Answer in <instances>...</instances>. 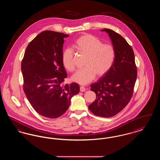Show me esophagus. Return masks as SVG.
<instances>
[{
    "mask_svg": "<svg viewBox=\"0 0 160 160\" xmlns=\"http://www.w3.org/2000/svg\"><path fill=\"white\" fill-rule=\"evenodd\" d=\"M80 92L86 91V88H85L84 86H80Z\"/></svg>",
    "mask_w": 160,
    "mask_h": 160,
    "instance_id": "1",
    "label": "esophagus"
}]
</instances>
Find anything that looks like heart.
<instances>
[{"label": "heart", "instance_id": "obj_1", "mask_svg": "<svg viewBox=\"0 0 160 160\" xmlns=\"http://www.w3.org/2000/svg\"><path fill=\"white\" fill-rule=\"evenodd\" d=\"M74 47L85 58L84 68L72 76V81L80 84L89 83L96 76H104L112 68L116 58L115 49L112 45L103 43L98 37L86 33L77 39ZM62 63L67 71H75L76 58L71 48H67L62 52Z\"/></svg>", "mask_w": 160, "mask_h": 160}]
</instances>
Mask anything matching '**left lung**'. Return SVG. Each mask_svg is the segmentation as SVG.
<instances>
[{"label": "left lung", "mask_w": 160, "mask_h": 160, "mask_svg": "<svg viewBox=\"0 0 160 160\" xmlns=\"http://www.w3.org/2000/svg\"><path fill=\"white\" fill-rule=\"evenodd\" d=\"M112 41L116 58L111 69L104 76L91 84L96 99L89 109L96 116L110 118L118 114L131 98L137 79V67L131 46L116 32L104 29Z\"/></svg>", "instance_id": "obj_1"}]
</instances>
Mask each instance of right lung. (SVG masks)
Returning a JSON list of instances; mask_svg holds the SVG:
<instances>
[{"mask_svg":"<svg viewBox=\"0 0 160 160\" xmlns=\"http://www.w3.org/2000/svg\"><path fill=\"white\" fill-rule=\"evenodd\" d=\"M54 31L41 32L27 47L22 62L23 91L38 114L57 118L64 114L71 98L80 91L78 84L64 85L67 74L62 63L64 38Z\"/></svg>","mask_w":160,"mask_h":160,"instance_id":"add662e5","label":"right lung"}]
</instances>
